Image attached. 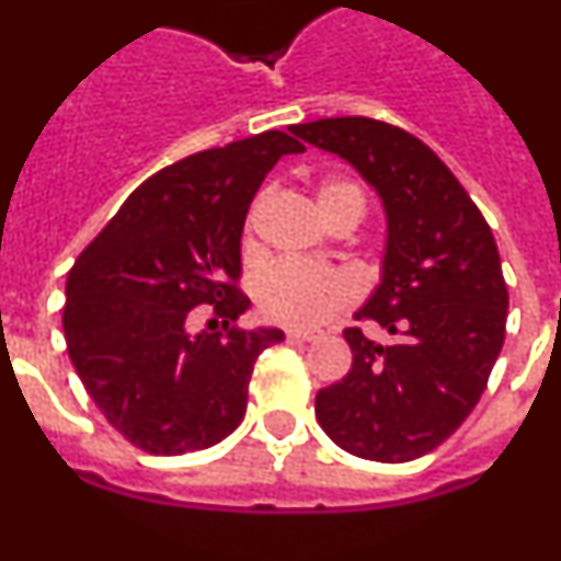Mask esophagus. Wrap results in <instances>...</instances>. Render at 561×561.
<instances>
[{"instance_id":"obj_1","label":"esophagus","mask_w":561,"mask_h":561,"mask_svg":"<svg viewBox=\"0 0 561 561\" xmlns=\"http://www.w3.org/2000/svg\"><path fill=\"white\" fill-rule=\"evenodd\" d=\"M287 340H298V343H316V340H321V332H318V329H290V332H287Z\"/></svg>"}]
</instances>
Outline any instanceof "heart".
Masks as SVG:
<instances>
[{
	"instance_id": "b5f03b06",
	"label": "heart",
	"mask_w": 561,
	"mask_h": 561,
	"mask_svg": "<svg viewBox=\"0 0 561 561\" xmlns=\"http://www.w3.org/2000/svg\"><path fill=\"white\" fill-rule=\"evenodd\" d=\"M318 213L323 221H334L340 213L354 209L363 218V191L343 176H327L316 191ZM254 216L245 227V251L254 249ZM354 301V285L345 274L334 268H312V265L282 263L271 268L256 285V307L268 321L285 327H318L332 321Z\"/></svg>"
}]
</instances>
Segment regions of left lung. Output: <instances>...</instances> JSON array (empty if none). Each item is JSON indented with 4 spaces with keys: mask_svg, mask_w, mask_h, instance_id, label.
I'll use <instances>...</instances> for the list:
<instances>
[{
    "mask_svg": "<svg viewBox=\"0 0 561 561\" xmlns=\"http://www.w3.org/2000/svg\"><path fill=\"white\" fill-rule=\"evenodd\" d=\"M290 133L352 162L387 213L381 282L357 321L390 343L345 329L352 370L318 390V423L354 457L410 462L462 426L499 359L510 310L499 245L446 162L407 129L343 115Z\"/></svg>",
    "mask_w": 561,
    "mask_h": 561,
    "instance_id": "left-lung-1",
    "label": "left lung"
}]
</instances>
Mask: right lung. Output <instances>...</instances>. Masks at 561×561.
<instances>
[{
	"instance_id": "1",
	"label": "right lung",
	"mask_w": 561,
	"mask_h": 561,
	"mask_svg": "<svg viewBox=\"0 0 561 561\" xmlns=\"http://www.w3.org/2000/svg\"><path fill=\"white\" fill-rule=\"evenodd\" d=\"M305 146L279 129L185 157L129 193L66 279L62 334L93 404L135 448L202 451L238 428L279 329H240V234L256 187ZM213 306L214 329H186Z\"/></svg>"
}]
</instances>
